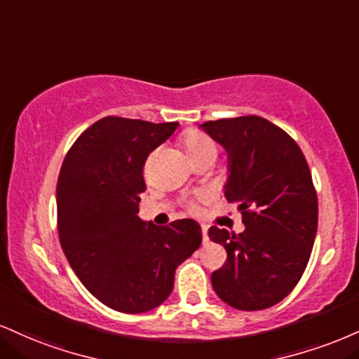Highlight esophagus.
I'll list each match as a JSON object with an SVG mask.
<instances>
[{
    "instance_id": "esophagus-1",
    "label": "esophagus",
    "mask_w": 359,
    "mask_h": 359,
    "mask_svg": "<svg viewBox=\"0 0 359 359\" xmlns=\"http://www.w3.org/2000/svg\"><path fill=\"white\" fill-rule=\"evenodd\" d=\"M202 241H204V244H207V241H209V236H207V226H202Z\"/></svg>"
}]
</instances>
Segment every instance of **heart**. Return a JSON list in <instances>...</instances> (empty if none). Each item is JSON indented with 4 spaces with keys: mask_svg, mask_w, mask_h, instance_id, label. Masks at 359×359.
Wrapping results in <instances>:
<instances>
[{
    "mask_svg": "<svg viewBox=\"0 0 359 359\" xmlns=\"http://www.w3.org/2000/svg\"><path fill=\"white\" fill-rule=\"evenodd\" d=\"M182 145L192 162L210 161L214 162L219 154V145L212 137L202 130H187L182 135Z\"/></svg>",
    "mask_w": 359,
    "mask_h": 359,
    "instance_id": "1",
    "label": "heart"
}]
</instances>
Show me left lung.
<instances>
[{"instance_id": "8db88e82", "label": "left lung", "mask_w": 359, "mask_h": 359, "mask_svg": "<svg viewBox=\"0 0 359 359\" xmlns=\"http://www.w3.org/2000/svg\"><path fill=\"white\" fill-rule=\"evenodd\" d=\"M229 157L224 196L243 214L244 232L212 226L227 261L212 273L224 303L259 311L283 301L308 266L318 231V196L299 145L257 115L201 125Z\"/></svg>"}]
</instances>
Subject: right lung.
I'll return each instance as SVG.
<instances>
[{"label":"right lung","mask_w":359,"mask_h":359,"mask_svg":"<svg viewBox=\"0 0 359 359\" xmlns=\"http://www.w3.org/2000/svg\"><path fill=\"white\" fill-rule=\"evenodd\" d=\"M177 122L105 116L68 150L56 184L60 244L81 284L120 313H145L170 296L177 266L202 243L201 226L138 217L144 165Z\"/></svg>","instance_id":"obj_1"}]
</instances>
